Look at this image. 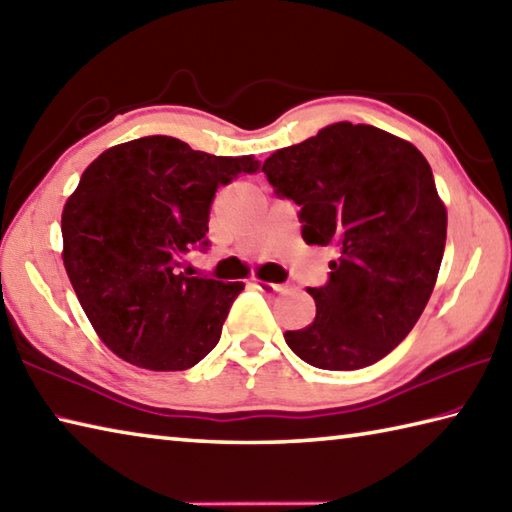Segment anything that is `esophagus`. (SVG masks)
Returning a JSON list of instances; mask_svg holds the SVG:
<instances>
[{"mask_svg":"<svg viewBox=\"0 0 512 512\" xmlns=\"http://www.w3.org/2000/svg\"><path fill=\"white\" fill-rule=\"evenodd\" d=\"M255 286L259 291H284L282 284H273V282H266V280H255Z\"/></svg>","mask_w":512,"mask_h":512,"instance_id":"1","label":"esophagus"}]
</instances>
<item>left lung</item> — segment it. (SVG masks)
<instances>
[{"label":"left lung","instance_id":"1","mask_svg":"<svg viewBox=\"0 0 512 512\" xmlns=\"http://www.w3.org/2000/svg\"><path fill=\"white\" fill-rule=\"evenodd\" d=\"M300 206L306 244L333 248L327 286L309 288L315 318L284 340L313 367L362 369L401 345L439 275L448 210L432 167L410 141L336 123L262 165Z\"/></svg>","mask_w":512,"mask_h":512}]
</instances>
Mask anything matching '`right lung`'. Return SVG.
<instances>
[{
    "mask_svg": "<svg viewBox=\"0 0 512 512\" xmlns=\"http://www.w3.org/2000/svg\"><path fill=\"white\" fill-rule=\"evenodd\" d=\"M255 156H215L172 136L109 147L62 210V262L98 338L125 362L183 371L215 349L244 282L181 273L208 232L219 185ZM206 244V241H203Z\"/></svg>",
    "mask_w": 512,
    "mask_h": 512,
    "instance_id": "add662e5",
    "label": "right lung"
}]
</instances>
